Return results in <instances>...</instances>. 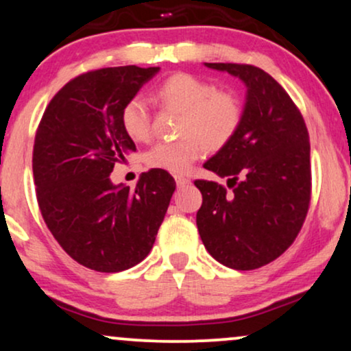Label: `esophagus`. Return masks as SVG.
<instances>
[{
    "instance_id": "esophagus-1",
    "label": "esophagus",
    "mask_w": 351,
    "mask_h": 351,
    "mask_svg": "<svg viewBox=\"0 0 351 351\" xmlns=\"http://www.w3.org/2000/svg\"><path fill=\"white\" fill-rule=\"evenodd\" d=\"M175 180H176V186H178V188H186V186L191 184V180L186 178V176H176Z\"/></svg>"
}]
</instances>
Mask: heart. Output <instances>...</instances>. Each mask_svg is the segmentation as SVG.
<instances>
[{"label": "heart", "instance_id": "obj_1", "mask_svg": "<svg viewBox=\"0 0 351 351\" xmlns=\"http://www.w3.org/2000/svg\"><path fill=\"white\" fill-rule=\"evenodd\" d=\"M155 100L162 106L181 112L180 139L155 144L145 154V163L155 170L183 175L204 154L227 145L241 123L237 97L217 90L210 82L193 74L178 73L155 87ZM123 131L132 141H147L150 113L143 97H131L119 113Z\"/></svg>", "mask_w": 351, "mask_h": 351}]
</instances>
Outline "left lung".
<instances>
[{
  "instance_id": "left-lung-1",
  "label": "left lung",
  "mask_w": 351,
  "mask_h": 351,
  "mask_svg": "<svg viewBox=\"0 0 351 351\" xmlns=\"http://www.w3.org/2000/svg\"><path fill=\"white\" fill-rule=\"evenodd\" d=\"M246 86L237 134L204 163L227 176L228 193L214 181L197 180L202 206L196 223L208 254L237 270L272 263L300 233L311 197L309 136L285 88L250 64L204 63Z\"/></svg>"
}]
</instances>
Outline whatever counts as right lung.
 I'll return each mask as SVG.
<instances>
[{
  "instance_id": "add662e5",
  "label": "right lung",
  "mask_w": 351,
  "mask_h": 351,
  "mask_svg": "<svg viewBox=\"0 0 351 351\" xmlns=\"http://www.w3.org/2000/svg\"><path fill=\"white\" fill-rule=\"evenodd\" d=\"M160 68L119 66L81 74L53 97L35 134L34 178L47 227L61 247L97 272H121L152 250L176 183L149 170L136 188L113 184L136 152L119 113Z\"/></svg>"
}]
</instances>
